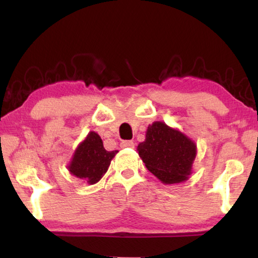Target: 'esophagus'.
Wrapping results in <instances>:
<instances>
[{
    "label": "esophagus",
    "instance_id": "esophagus-1",
    "mask_svg": "<svg viewBox=\"0 0 258 258\" xmlns=\"http://www.w3.org/2000/svg\"><path fill=\"white\" fill-rule=\"evenodd\" d=\"M120 148H134V142L133 141H121L120 142Z\"/></svg>",
    "mask_w": 258,
    "mask_h": 258
}]
</instances>
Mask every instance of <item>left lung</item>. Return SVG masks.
<instances>
[{"instance_id":"8db88e82","label":"left lung","mask_w":258,"mask_h":258,"mask_svg":"<svg viewBox=\"0 0 258 258\" xmlns=\"http://www.w3.org/2000/svg\"><path fill=\"white\" fill-rule=\"evenodd\" d=\"M138 151L148 171L164 184H175L191 175L197 145L177 128L154 121L148 126L146 140L139 143Z\"/></svg>"}]
</instances>
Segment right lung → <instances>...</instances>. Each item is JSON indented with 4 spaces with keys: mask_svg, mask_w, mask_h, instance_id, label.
<instances>
[{
    "mask_svg": "<svg viewBox=\"0 0 258 258\" xmlns=\"http://www.w3.org/2000/svg\"><path fill=\"white\" fill-rule=\"evenodd\" d=\"M118 150L107 151L104 149L100 135L91 131L74 151L67 168L74 176L92 185L106 174Z\"/></svg>",
    "mask_w": 258,
    "mask_h": 258,
    "instance_id": "1",
    "label": "right lung"
}]
</instances>
